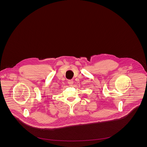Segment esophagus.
<instances>
[{
    "label": "esophagus",
    "instance_id": "1",
    "mask_svg": "<svg viewBox=\"0 0 147 147\" xmlns=\"http://www.w3.org/2000/svg\"><path fill=\"white\" fill-rule=\"evenodd\" d=\"M68 83V84H69L70 86H71L73 84V80H69Z\"/></svg>",
    "mask_w": 147,
    "mask_h": 147
}]
</instances>
